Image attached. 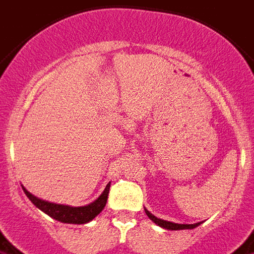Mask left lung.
<instances>
[{"label":"left lung","instance_id":"1","mask_svg":"<svg viewBox=\"0 0 254 254\" xmlns=\"http://www.w3.org/2000/svg\"><path fill=\"white\" fill-rule=\"evenodd\" d=\"M146 213V215L149 217L150 221H153L156 225H158L160 227L162 228H166V230H171V231H177V230H192V228L197 227L200 226L202 222H198V223H193V225H180V223H173V222H169V221H163V219H160V218L154 217V215L148 211L146 209H144Z\"/></svg>","mask_w":254,"mask_h":254}]
</instances>
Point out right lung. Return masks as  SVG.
<instances>
[{
  "label": "right lung",
  "mask_w": 254,
  "mask_h": 254,
  "mask_svg": "<svg viewBox=\"0 0 254 254\" xmlns=\"http://www.w3.org/2000/svg\"><path fill=\"white\" fill-rule=\"evenodd\" d=\"M22 188L27 197L32 201V204L35 206L39 207L40 210L44 211L45 214H48L49 217L56 219V221H60L62 223H72V225H84V223H88L93 218L97 217L105 207L106 201H108L110 183L105 187L104 192L93 202L84 205V206H70V205L54 204V202H49V201L41 200V198L33 196L23 186Z\"/></svg>",
  "instance_id": "obj_1"
}]
</instances>
